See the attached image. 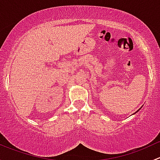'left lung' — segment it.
Listing matches in <instances>:
<instances>
[{
  "instance_id": "obj_1",
  "label": "left lung",
  "mask_w": 160,
  "mask_h": 160,
  "mask_svg": "<svg viewBox=\"0 0 160 160\" xmlns=\"http://www.w3.org/2000/svg\"><path fill=\"white\" fill-rule=\"evenodd\" d=\"M138 111H139V110H138V111H136V112H138Z\"/></svg>"
}]
</instances>
